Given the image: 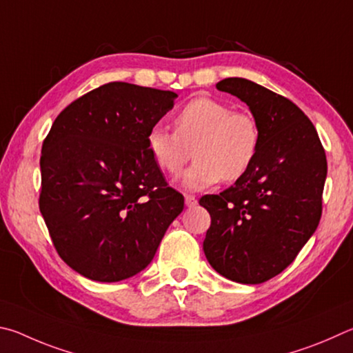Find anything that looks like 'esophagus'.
<instances>
[{
  "label": "esophagus",
  "instance_id": "34e87169",
  "mask_svg": "<svg viewBox=\"0 0 353 353\" xmlns=\"http://www.w3.org/2000/svg\"><path fill=\"white\" fill-rule=\"evenodd\" d=\"M184 201H186V206L188 208H195L196 206V199L192 195H186L184 196Z\"/></svg>",
  "mask_w": 353,
  "mask_h": 353
}]
</instances>
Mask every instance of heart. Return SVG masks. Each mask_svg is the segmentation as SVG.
Returning a JSON list of instances; mask_svg holds the SVG:
<instances>
[{"mask_svg": "<svg viewBox=\"0 0 353 353\" xmlns=\"http://www.w3.org/2000/svg\"><path fill=\"white\" fill-rule=\"evenodd\" d=\"M175 133L153 127L147 150L161 170L176 173L195 157L180 176L184 189L201 190L219 181H236L248 173L261 148L262 133L256 117L234 111L212 97H196L173 117Z\"/></svg>", "mask_w": 353, "mask_h": 353, "instance_id": "1", "label": "heart"}]
</instances>
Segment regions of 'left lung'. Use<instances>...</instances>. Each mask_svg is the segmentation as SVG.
Listing matches in <instances>:
<instances>
[{
  "instance_id": "obj_1",
  "label": "left lung",
  "mask_w": 353,
  "mask_h": 353,
  "mask_svg": "<svg viewBox=\"0 0 353 353\" xmlns=\"http://www.w3.org/2000/svg\"><path fill=\"white\" fill-rule=\"evenodd\" d=\"M217 90L248 105L262 142L246 175L219 195L201 196L211 214L203 250L226 279L262 283L282 273L316 231L325 152L310 119L287 97L242 77L220 80Z\"/></svg>"
}]
</instances>
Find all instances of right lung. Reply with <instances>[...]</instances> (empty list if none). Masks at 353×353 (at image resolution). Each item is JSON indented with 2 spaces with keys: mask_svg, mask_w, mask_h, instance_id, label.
<instances>
[{
  "mask_svg": "<svg viewBox=\"0 0 353 353\" xmlns=\"http://www.w3.org/2000/svg\"><path fill=\"white\" fill-rule=\"evenodd\" d=\"M176 92L111 82L61 111L43 142L40 212L79 274L119 282L152 262L184 196L167 188L147 133Z\"/></svg>",
  "mask_w": 353,
  "mask_h": 353,
  "instance_id": "1",
  "label": "right lung"
}]
</instances>
